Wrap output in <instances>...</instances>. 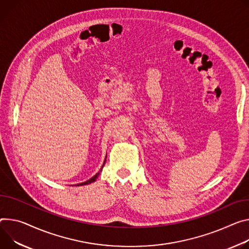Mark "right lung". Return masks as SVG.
<instances>
[{
  "instance_id": "1",
  "label": "right lung",
  "mask_w": 249,
  "mask_h": 249,
  "mask_svg": "<svg viewBox=\"0 0 249 249\" xmlns=\"http://www.w3.org/2000/svg\"><path fill=\"white\" fill-rule=\"evenodd\" d=\"M105 161H106V160H105ZM104 164H105V162H104ZM104 164H103V166H104ZM103 166H102V168H103ZM102 168H101V170H102ZM101 170H100V171H101ZM98 175H99V172H98V173H97V174H96V175H95V176H94V177H92V178H90V179H88V180H86V182H84V183H81V184H78V185H77V186H79V185H80V186H83V185H88V184H91V183H93V182H94V180H95V179H96V178H97V177H98Z\"/></svg>"
}]
</instances>
